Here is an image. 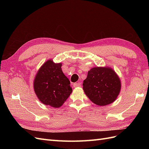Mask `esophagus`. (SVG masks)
Masks as SVG:
<instances>
[{"label": "esophagus", "instance_id": "34e87169", "mask_svg": "<svg viewBox=\"0 0 149 149\" xmlns=\"http://www.w3.org/2000/svg\"><path fill=\"white\" fill-rule=\"evenodd\" d=\"M81 84L80 83H74V88H76V87H81Z\"/></svg>", "mask_w": 149, "mask_h": 149}]
</instances>
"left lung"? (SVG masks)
<instances>
[{"label":"left lung","instance_id":"1","mask_svg":"<svg viewBox=\"0 0 149 149\" xmlns=\"http://www.w3.org/2000/svg\"><path fill=\"white\" fill-rule=\"evenodd\" d=\"M83 90L95 104L104 106L113 102L121 88L120 80L109 67H94L83 81Z\"/></svg>","mask_w":149,"mask_h":149}]
</instances>
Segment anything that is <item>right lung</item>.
<instances>
[{"instance_id": "add662e5", "label": "right lung", "mask_w": 149, "mask_h": 149, "mask_svg": "<svg viewBox=\"0 0 149 149\" xmlns=\"http://www.w3.org/2000/svg\"><path fill=\"white\" fill-rule=\"evenodd\" d=\"M62 64L47 61L40 67L33 82L35 93L45 105L61 107L72 93L69 79L61 70Z\"/></svg>"}]
</instances>
